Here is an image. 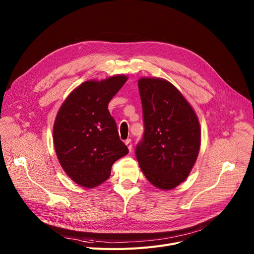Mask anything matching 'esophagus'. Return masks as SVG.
<instances>
[{"label":"esophagus","instance_id":"esophagus-1","mask_svg":"<svg viewBox=\"0 0 254 254\" xmlns=\"http://www.w3.org/2000/svg\"><path fill=\"white\" fill-rule=\"evenodd\" d=\"M125 144L127 145V147H128V150H129V152H131L132 151V143H131V139H126L125 140Z\"/></svg>","mask_w":254,"mask_h":254}]
</instances>
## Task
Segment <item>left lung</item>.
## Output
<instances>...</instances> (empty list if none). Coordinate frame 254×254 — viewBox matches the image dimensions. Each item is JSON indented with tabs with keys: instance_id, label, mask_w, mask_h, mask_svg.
Here are the masks:
<instances>
[{
	"instance_id": "8db88e82",
	"label": "left lung",
	"mask_w": 254,
	"mask_h": 254,
	"mask_svg": "<svg viewBox=\"0 0 254 254\" xmlns=\"http://www.w3.org/2000/svg\"><path fill=\"white\" fill-rule=\"evenodd\" d=\"M144 134L136 146L139 167L154 187L168 190L187 180L199 155V119L183 93L162 78H140Z\"/></svg>"
}]
</instances>
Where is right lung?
Masks as SVG:
<instances>
[{"label":"right lung","instance_id":"1","mask_svg":"<svg viewBox=\"0 0 254 254\" xmlns=\"http://www.w3.org/2000/svg\"><path fill=\"white\" fill-rule=\"evenodd\" d=\"M127 80L125 74H117L86 81L68 94L56 115L53 143L57 159L81 187L92 189L106 182L113 164L129 152L108 110Z\"/></svg>","mask_w":254,"mask_h":254}]
</instances>
